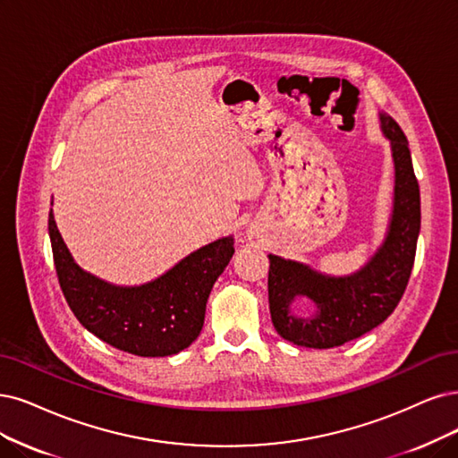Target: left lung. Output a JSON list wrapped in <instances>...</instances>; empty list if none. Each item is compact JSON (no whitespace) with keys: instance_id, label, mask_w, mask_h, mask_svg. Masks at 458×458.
Here are the masks:
<instances>
[{"instance_id":"1","label":"left lung","mask_w":458,"mask_h":458,"mask_svg":"<svg viewBox=\"0 0 458 458\" xmlns=\"http://www.w3.org/2000/svg\"><path fill=\"white\" fill-rule=\"evenodd\" d=\"M394 160V203L385 242L359 272L344 277L267 255V296L272 323L283 340L300 347L330 349L357 340L379 327L394 311L408 286L420 230V194L411 152L393 116L379 114ZM303 295L318 308L311 318H298L292 301Z\"/></svg>"}]
</instances>
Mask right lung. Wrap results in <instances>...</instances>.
I'll use <instances>...</instances> for the list:
<instances>
[{
  "mask_svg": "<svg viewBox=\"0 0 458 458\" xmlns=\"http://www.w3.org/2000/svg\"><path fill=\"white\" fill-rule=\"evenodd\" d=\"M48 235L60 289L79 323L101 342L138 357H169L196 340L209 293L233 255L228 235L191 252L155 281L116 286L75 264L53 209Z\"/></svg>",
  "mask_w": 458,
  "mask_h": 458,
  "instance_id": "1",
  "label": "right lung"
}]
</instances>
